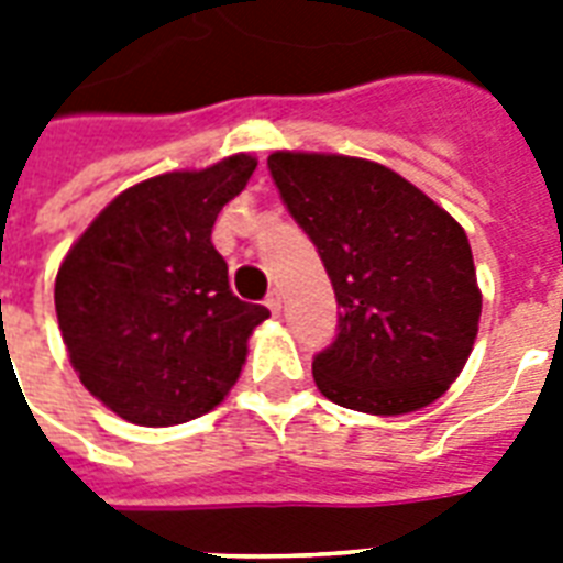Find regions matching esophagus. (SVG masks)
<instances>
[{
  "label": "esophagus",
  "mask_w": 563,
  "mask_h": 563,
  "mask_svg": "<svg viewBox=\"0 0 563 563\" xmlns=\"http://www.w3.org/2000/svg\"><path fill=\"white\" fill-rule=\"evenodd\" d=\"M265 307L272 309V316H280V309H283L280 291H272V295H268V298H265Z\"/></svg>",
  "instance_id": "esophagus-1"
}]
</instances>
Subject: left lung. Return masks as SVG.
Here are the masks:
<instances>
[{
  "label": "left lung",
  "instance_id": "left-lung-1",
  "mask_svg": "<svg viewBox=\"0 0 563 563\" xmlns=\"http://www.w3.org/2000/svg\"><path fill=\"white\" fill-rule=\"evenodd\" d=\"M268 172L342 309L333 344L312 360L318 391L368 415L438 400L479 330L462 224L397 172L360 157L274 152Z\"/></svg>",
  "mask_w": 563,
  "mask_h": 563
}]
</instances>
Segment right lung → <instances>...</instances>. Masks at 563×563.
Wrapping results in <instances>:
<instances>
[{
    "mask_svg": "<svg viewBox=\"0 0 563 563\" xmlns=\"http://www.w3.org/2000/svg\"><path fill=\"white\" fill-rule=\"evenodd\" d=\"M233 154L169 172L113 198L66 254L55 309L84 388L119 418L172 427L224 400L247 335L268 318L230 291L212 224L254 175Z\"/></svg>",
    "mask_w": 563,
    "mask_h": 563,
    "instance_id": "obj_1",
    "label": "right lung"
}]
</instances>
